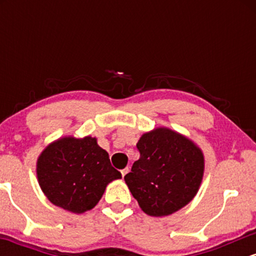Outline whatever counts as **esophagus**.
Returning <instances> with one entry per match:
<instances>
[{"label":"esophagus","mask_w":256,"mask_h":256,"mask_svg":"<svg viewBox=\"0 0 256 256\" xmlns=\"http://www.w3.org/2000/svg\"><path fill=\"white\" fill-rule=\"evenodd\" d=\"M128 167H126V168H124V170H122V177H125V176L128 174Z\"/></svg>","instance_id":"obj_1"}]
</instances>
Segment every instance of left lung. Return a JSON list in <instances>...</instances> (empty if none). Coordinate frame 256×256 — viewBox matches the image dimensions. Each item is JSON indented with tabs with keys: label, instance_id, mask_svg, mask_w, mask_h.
Here are the masks:
<instances>
[{
	"label": "left lung",
	"instance_id": "left-lung-1",
	"mask_svg": "<svg viewBox=\"0 0 256 256\" xmlns=\"http://www.w3.org/2000/svg\"><path fill=\"white\" fill-rule=\"evenodd\" d=\"M125 183L146 214L165 216L189 204L204 178V158L192 140L166 128L142 134Z\"/></svg>",
	"mask_w": 256,
	"mask_h": 256
}]
</instances>
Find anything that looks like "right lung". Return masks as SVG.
Returning a JSON list of instances; mask_svg holds the SVG:
<instances>
[{
	"label": "right lung",
	"mask_w": 256,
	"mask_h": 256,
	"mask_svg": "<svg viewBox=\"0 0 256 256\" xmlns=\"http://www.w3.org/2000/svg\"><path fill=\"white\" fill-rule=\"evenodd\" d=\"M40 189L52 204L72 213L92 210L106 186L122 173L110 165V155L86 136L64 137L40 152L37 160Z\"/></svg>",
	"instance_id": "right-lung-1"
}]
</instances>
